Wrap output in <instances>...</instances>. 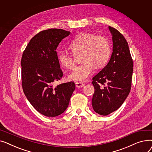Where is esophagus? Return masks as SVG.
Wrapping results in <instances>:
<instances>
[{
	"mask_svg": "<svg viewBox=\"0 0 152 152\" xmlns=\"http://www.w3.org/2000/svg\"><path fill=\"white\" fill-rule=\"evenodd\" d=\"M76 86L77 87V88H80V87H83L84 86V84L81 82H76Z\"/></svg>",
	"mask_w": 152,
	"mask_h": 152,
	"instance_id": "34e87169",
	"label": "esophagus"
}]
</instances>
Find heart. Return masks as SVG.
<instances>
[{"label": "heart", "mask_w": 152, "mask_h": 152, "mask_svg": "<svg viewBox=\"0 0 152 152\" xmlns=\"http://www.w3.org/2000/svg\"><path fill=\"white\" fill-rule=\"evenodd\" d=\"M69 47L74 55L81 54V65L75 67L69 75L70 80L85 81L97 68L104 66L110 55V45L108 39L103 36H95L87 33H79L71 42ZM59 62L67 69L75 65L74 57L71 55L61 51L58 54Z\"/></svg>", "instance_id": "obj_1"}]
</instances>
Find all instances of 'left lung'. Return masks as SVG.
<instances>
[{
	"label": "left lung",
	"instance_id": "left-lung-1",
	"mask_svg": "<svg viewBox=\"0 0 152 152\" xmlns=\"http://www.w3.org/2000/svg\"><path fill=\"white\" fill-rule=\"evenodd\" d=\"M108 28L112 35L113 52L107 65L92 82L95 89L93 109L103 116L118 110L128 96L133 72V61L126 39L115 28Z\"/></svg>",
	"mask_w": 152,
	"mask_h": 152
}]
</instances>
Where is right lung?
Segmentation results:
<instances>
[{
  "label": "right lung",
  "instance_id": "obj_1",
  "mask_svg": "<svg viewBox=\"0 0 152 152\" xmlns=\"http://www.w3.org/2000/svg\"><path fill=\"white\" fill-rule=\"evenodd\" d=\"M70 34L61 29L41 31L32 38L21 58V79L24 93L39 113L57 116L68 107L75 84L68 82L53 87L63 76L57 48Z\"/></svg>",
  "mask_w": 152,
  "mask_h": 152
}]
</instances>
